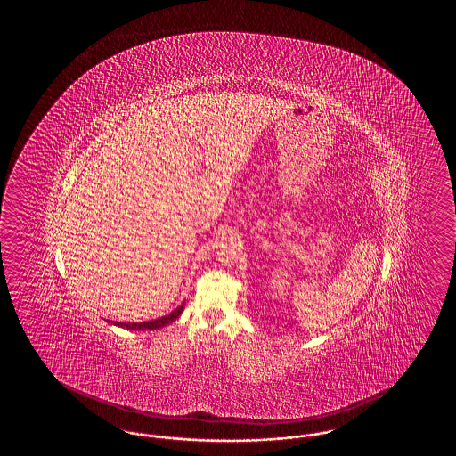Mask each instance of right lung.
I'll return each mask as SVG.
<instances>
[{
	"instance_id": "right-lung-1",
	"label": "right lung",
	"mask_w": 456,
	"mask_h": 456,
	"mask_svg": "<svg viewBox=\"0 0 456 456\" xmlns=\"http://www.w3.org/2000/svg\"><path fill=\"white\" fill-rule=\"evenodd\" d=\"M183 310H184V303H183L179 308H175L173 313H169L167 316H163V318H159V320L148 321V322H118V321H117V322H114V324H116V326H120V328H126V330H158V328L167 326L169 322H173V321L177 320V318L181 316Z\"/></svg>"
}]
</instances>
